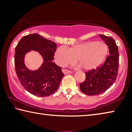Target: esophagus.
Instances as JSON below:
<instances>
[{
	"mask_svg": "<svg viewBox=\"0 0 132 132\" xmlns=\"http://www.w3.org/2000/svg\"><path fill=\"white\" fill-rule=\"evenodd\" d=\"M63 72L64 74H69V73H72L71 70H69L68 69H63Z\"/></svg>",
	"mask_w": 132,
	"mask_h": 132,
	"instance_id": "1",
	"label": "esophagus"
}]
</instances>
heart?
I'll use <instances>...</instances> for the list:
<instances>
[{
	"mask_svg": "<svg viewBox=\"0 0 132 132\" xmlns=\"http://www.w3.org/2000/svg\"><path fill=\"white\" fill-rule=\"evenodd\" d=\"M108 46L104 41H88L76 44L69 48L60 46L57 49L55 59L60 66L72 63L77 59L79 63L86 70L97 68L105 59Z\"/></svg>",
	"mask_w": 132,
	"mask_h": 132,
	"instance_id": "heart-1",
	"label": "heart"
}]
</instances>
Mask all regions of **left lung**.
I'll list each match as a JSON object with an SVG mask.
<instances>
[{
  "label": "left lung",
  "instance_id": "obj_1",
  "mask_svg": "<svg viewBox=\"0 0 132 132\" xmlns=\"http://www.w3.org/2000/svg\"><path fill=\"white\" fill-rule=\"evenodd\" d=\"M99 36L109 46L110 55L104 64L85 72V80L80 84V89L88 95H96L105 92L113 85L119 70V54L115 40L111 37Z\"/></svg>",
  "mask_w": 132,
  "mask_h": 132
}]
</instances>
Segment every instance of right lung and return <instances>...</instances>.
Returning <instances> with one entry per match:
<instances>
[{"label":"right lung","mask_w":132,"mask_h":132,"mask_svg":"<svg viewBox=\"0 0 132 132\" xmlns=\"http://www.w3.org/2000/svg\"><path fill=\"white\" fill-rule=\"evenodd\" d=\"M57 44L38 34L23 37L15 47V67L16 73L23 88L31 94L47 97L54 94L64 74L62 68L53 62ZM31 50L38 51L44 62L38 70L31 71L24 64V56Z\"/></svg>","instance_id":"obj_1"}]
</instances>
